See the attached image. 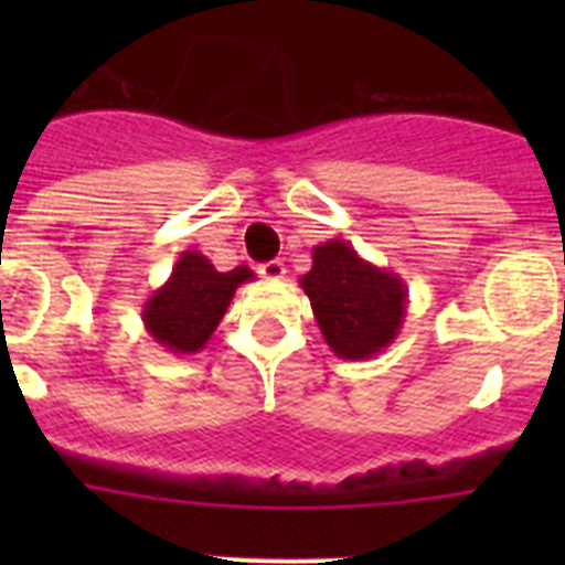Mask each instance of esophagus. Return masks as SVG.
Returning a JSON list of instances; mask_svg holds the SVG:
<instances>
[{
  "label": "esophagus",
  "instance_id": "obj_1",
  "mask_svg": "<svg viewBox=\"0 0 565 565\" xmlns=\"http://www.w3.org/2000/svg\"><path fill=\"white\" fill-rule=\"evenodd\" d=\"M259 274L266 279H282L286 277V263H282V259H268V263L259 266Z\"/></svg>",
  "mask_w": 565,
  "mask_h": 565
}]
</instances>
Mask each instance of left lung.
I'll list each match as a JSON object with an SVG mask.
<instances>
[{
	"label": "left lung",
	"mask_w": 565,
	"mask_h": 565,
	"mask_svg": "<svg viewBox=\"0 0 565 565\" xmlns=\"http://www.w3.org/2000/svg\"><path fill=\"white\" fill-rule=\"evenodd\" d=\"M311 271L299 286L308 294L319 331L337 356L362 362L398 337L407 313V286L396 271L359 257L348 239L313 246Z\"/></svg>",
	"instance_id": "1"
}]
</instances>
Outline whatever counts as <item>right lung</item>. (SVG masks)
Returning <instances> with one entry per match:
<instances>
[{"mask_svg": "<svg viewBox=\"0 0 565 565\" xmlns=\"http://www.w3.org/2000/svg\"><path fill=\"white\" fill-rule=\"evenodd\" d=\"M248 279H254L248 266L217 271L212 259L189 248L178 257L167 282L143 302V328L152 342L174 356L203 351L226 317L234 291Z\"/></svg>", "mask_w": 565, "mask_h": 565, "instance_id": "right-lung-1", "label": "right lung"}]
</instances>
